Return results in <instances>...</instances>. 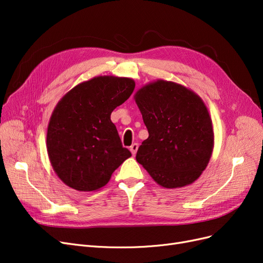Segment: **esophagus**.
Masks as SVG:
<instances>
[{
	"label": "esophagus",
	"mask_w": 263,
	"mask_h": 263,
	"mask_svg": "<svg viewBox=\"0 0 263 263\" xmlns=\"http://www.w3.org/2000/svg\"><path fill=\"white\" fill-rule=\"evenodd\" d=\"M137 150H138V144L137 142H134V144L130 146V151H132V154H133V156H135L136 155V153H137Z\"/></svg>",
	"instance_id": "34e87169"
}]
</instances>
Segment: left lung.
<instances>
[{"instance_id": "left-lung-1", "label": "left lung", "mask_w": 263, "mask_h": 263, "mask_svg": "<svg viewBox=\"0 0 263 263\" xmlns=\"http://www.w3.org/2000/svg\"><path fill=\"white\" fill-rule=\"evenodd\" d=\"M135 101L149 133L136 160L163 187L193 183L205 170L214 146L203 101L186 87L163 80L141 87Z\"/></svg>"}]
</instances>
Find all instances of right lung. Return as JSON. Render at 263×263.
Masks as SVG:
<instances>
[{
	"mask_svg": "<svg viewBox=\"0 0 263 263\" xmlns=\"http://www.w3.org/2000/svg\"><path fill=\"white\" fill-rule=\"evenodd\" d=\"M134 89L135 82L128 78H93L73 87L55 106L47 149L54 172L68 186L99 190L132 156L123 147L110 114Z\"/></svg>",
	"mask_w": 263,
	"mask_h": 263,
	"instance_id": "add662e5",
	"label": "right lung"
}]
</instances>
